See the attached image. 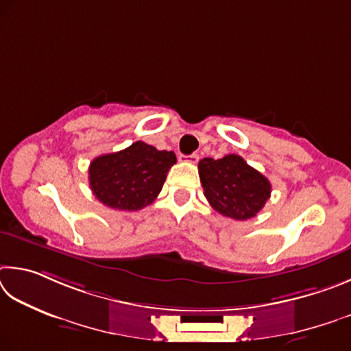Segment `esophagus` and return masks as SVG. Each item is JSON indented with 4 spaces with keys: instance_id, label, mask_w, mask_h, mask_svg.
<instances>
[{
    "instance_id": "obj_1",
    "label": "esophagus",
    "mask_w": 351,
    "mask_h": 351,
    "mask_svg": "<svg viewBox=\"0 0 351 351\" xmlns=\"http://www.w3.org/2000/svg\"><path fill=\"white\" fill-rule=\"evenodd\" d=\"M186 160V162H189V163H197L199 162V156L197 154H191V156H186V157H183Z\"/></svg>"
}]
</instances>
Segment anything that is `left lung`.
<instances>
[{
	"label": "left lung",
	"mask_w": 351,
	"mask_h": 351,
	"mask_svg": "<svg viewBox=\"0 0 351 351\" xmlns=\"http://www.w3.org/2000/svg\"><path fill=\"white\" fill-rule=\"evenodd\" d=\"M199 176L210 205L222 216L236 220L254 217L271 194L267 177L236 154L200 160Z\"/></svg>",
	"instance_id": "obj_1"
}]
</instances>
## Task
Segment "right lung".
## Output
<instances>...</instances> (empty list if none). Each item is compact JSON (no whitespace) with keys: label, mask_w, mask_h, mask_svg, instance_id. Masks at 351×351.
I'll return each mask as SVG.
<instances>
[{"label":"right lung","mask_w":351,"mask_h":351,"mask_svg":"<svg viewBox=\"0 0 351 351\" xmlns=\"http://www.w3.org/2000/svg\"><path fill=\"white\" fill-rule=\"evenodd\" d=\"M176 162L172 151H158L143 141H135L126 149L92 160L89 185L103 205L138 211L157 199Z\"/></svg>","instance_id":"add662e5"}]
</instances>
